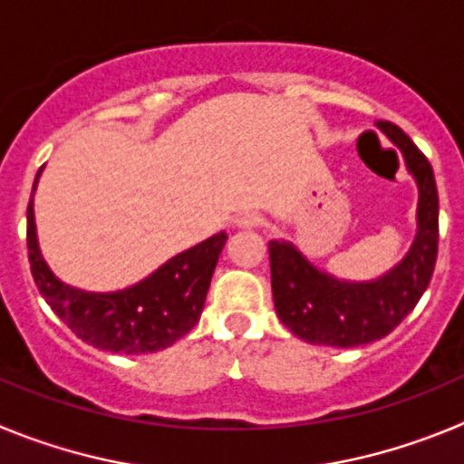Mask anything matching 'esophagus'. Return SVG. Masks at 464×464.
<instances>
[{
    "label": "esophagus",
    "instance_id": "esophagus-1",
    "mask_svg": "<svg viewBox=\"0 0 464 464\" xmlns=\"http://www.w3.org/2000/svg\"><path fill=\"white\" fill-rule=\"evenodd\" d=\"M235 223L239 225V227H257V225L262 223V218H260V213L256 211H241L237 213Z\"/></svg>",
    "mask_w": 464,
    "mask_h": 464
}]
</instances>
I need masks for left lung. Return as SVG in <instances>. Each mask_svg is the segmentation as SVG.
<instances>
[{"instance_id": "obj_1", "label": "left lung", "mask_w": 464, "mask_h": 464, "mask_svg": "<svg viewBox=\"0 0 464 464\" xmlns=\"http://www.w3.org/2000/svg\"><path fill=\"white\" fill-rule=\"evenodd\" d=\"M404 158L418 188L416 237L407 256L372 281L323 272L297 246L269 241L274 306L281 323L306 343L353 348L383 339L400 325L430 285L440 244V197L428 158L392 122H376Z\"/></svg>"}]
</instances>
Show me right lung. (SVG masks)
<instances>
[{"label": "right lung", "instance_id": "right-lung-1", "mask_svg": "<svg viewBox=\"0 0 464 464\" xmlns=\"http://www.w3.org/2000/svg\"><path fill=\"white\" fill-rule=\"evenodd\" d=\"M41 171L44 167L36 171L27 204V251L36 288L57 318L90 346L122 355L155 353L188 334L202 315L227 235L208 237L122 290L92 293L76 288L60 281L41 256L34 223V192Z\"/></svg>", "mask_w": 464, "mask_h": 464}]
</instances>
